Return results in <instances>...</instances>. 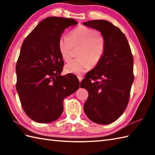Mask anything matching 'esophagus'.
<instances>
[{
    "label": "esophagus",
    "mask_w": 155,
    "mask_h": 155,
    "mask_svg": "<svg viewBox=\"0 0 155 155\" xmlns=\"http://www.w3.org/2000/svg\"><path fill=\"white\" fill-rule=\"evenodd\" d=\"M78 81H79V82L81 83V82L82 81V80H83V77H81V76H79V77H78Z\"/></svg>",
    "instance_id": "34e87169"
}]
</instances>
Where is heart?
I'll use <instances>...</instances> for the list:
<instances>
[{
    "mask_svg": "<svg viewBox=\"0 0 155 155\" xmlns=\"http://www.w3.org/2000/svg\"><path fill=\"white\" fill-rule=\"evenodd\" d=\"M81 47L78 57L65 65L64 70L68 73L81 74L97 64L103 58L106 49L104 37L94 29L79 26L70 32L68 36L62 35L59 38L58 47L62 59L70 61L73 53V48Z\"/></svg>",
    "mask_w": 155,
    "mask_h": 155,
    "instance_id": "heart-1",
    "label": "heart"
}]
</instances>
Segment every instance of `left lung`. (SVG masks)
Returning a JSON list of instances; mask_svg holds the SVG:
<instances>
[{
  "label": "left lung",
  "mask_w": 155,
  "mask_h": 155,
  "mask_svg": "<svg viewBox=\"0 0 155 155\" xmlns=\"http://www.w3.org/2000/svg\"><path fill=\"white\" fill-rule=\"evenodd\" d=\"M83 25L101 32L106 42L103 58L81 83L88 93L84 111L94 123L108 124L127 108L134 81L133 57L125 35L111 22L93 20Z\"/></svg>",
  "instance_id": "8db88e82"
}]
</instances>
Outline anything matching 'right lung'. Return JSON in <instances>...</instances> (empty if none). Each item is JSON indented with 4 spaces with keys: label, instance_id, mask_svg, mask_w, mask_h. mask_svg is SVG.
Wrapping results in <instances>:
<instances>
[{
    "label": "right lung",
    "instance_id": "obj_1",
    "mask_svg": "<svg viewBox=\"0 0 155 155\" xmlns=\"http://www.w3.org/2000/svg\"><path fill=\"white\" fill-rule=\"evenodd\" d=\"M77 23L72 18L47 17L22 45L16 65V88L23 110L37 123L57 120L63 112L64 98L79 88L75 75H61L64 62L58 47L65 29Z\"/></svg>",
    "mask_w": 155,
    "mask_h": 155
}]
</instances>
